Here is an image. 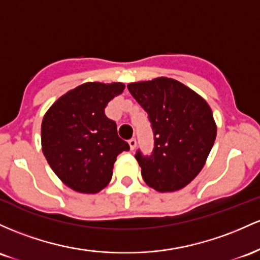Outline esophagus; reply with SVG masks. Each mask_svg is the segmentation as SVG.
Listing matches in <instances>:
<instances>
[{"label":"esophagus","instance_id":"obj_1","mask_svg":"<svg viewBox=\"0 0 260 260\" xmlns=\"http://www.w3.org/2000/svg\"><path fill=\"white\" fill-rule=\"evenodd\" d=\"M127 142H129L130 150H131V151L135 150V147H136V140H135V139H130L129 141H127Z\"/></svg>","mask_w":260,"mask_h":260}]
</instances>
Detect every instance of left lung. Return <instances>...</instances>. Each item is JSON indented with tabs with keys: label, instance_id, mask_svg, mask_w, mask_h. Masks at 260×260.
Returning <instances> with one entry per match:
<instances>
[{
	"label": "left lung",
	"instance_id": "obj_1",
	"mask_svg": "<svg viewBox=\"0 0 260 260\" xmlns=\"http://www.w3.org/2000/svg\"><path fill=\"white\" fill-rule=\"evenodd\" d=\"M127 88L147 112L154 135L152 154H135L146 184L159 193L184 188L205 166L216 139L211 108L173 78L134 82Z\"/></svg>",
	"mask_w": 260,
	"mask_h": 260
}]
</instances>
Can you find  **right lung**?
I'll list each match as a JSON object with an SVG mask.
<instances>
[{
  "mask_svg": "<svg viewBox=\"0 0 260 260\" xmlns=\"http://www.w3.org/2000/svg\"><path fill=\"white\" fill-rule=\"evenodd\" d=\"M121 82H87L57 99L42 121V150L54 173L77 193L97 194L109 184L116 157L130 146L104 109L121 94Z\"/></svg>",
  "mask_w": 260,
  "mask_h": 260,
  "instance_id": "add662e5",
  "label": "right lung"
}]
</instances>
